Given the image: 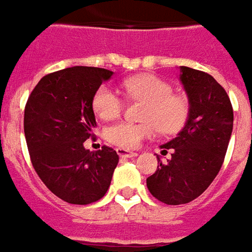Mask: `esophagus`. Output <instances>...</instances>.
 Instances as JSON below:
<instances>
[{"mask_svg": "<svg viewBox=\"0 0 252 252\" xmlns=\"http://www.w3.org/2000/svg\"><path fill=\"white\" fill-rule=\"evenodd\" d=\"M117 153L119 155V158H135L138 155L137 152L127 151V149H123V148H118Z\"/></svg>", "mask_w": 252, "mask_h": 252, "instance_id": "esophagus-1", "label": "esophagus"}]
</instances>
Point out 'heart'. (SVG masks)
Here are the masks:
<instances>
[{
  "label": "heart",
  "mask_w": 252,
  "mask_h": 252,
  "mask_svg": "<svg viewBox=\"0 0 252 252\" xmlns=\"http://www.w3.org/2000/svg\"><path fill=\"white\" fill-rule=\"evenodd\" d=\"M123 94L131 100L145 103L141 119L133 123L121 121L106 130V138L114 145L131 149L141 145L142 141L152 138L158 129L163 134L178 133L186 123L190 104L186 96L172 94L171 84L151 73L123 80ZM94 114L101 119L117 118L123 108L121 96L107 85H101L94 96Z\"/></svg>",
  "instance_id": "1"
}]
</instances>
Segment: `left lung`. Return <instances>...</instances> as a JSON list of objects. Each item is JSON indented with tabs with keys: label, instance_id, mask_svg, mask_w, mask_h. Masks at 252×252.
<instances>
[{
	"label": "left lung",
	"instance_id": "1",
	"mask_svg": "<svg viewBox=\"0 0 252 252\" xmlns=\"http://www.w3.org/2000/svg\"><path fill=\"white\" fill-rule=\"evenodd\" d=\"M180 83L190 112L178 135L160 148L172 149L164 164L146 179L148 190L167 205H182L199 197L215 180L224 163L232 129L233 110L225 89L210 74L180 66Z\"/></svg>",
	"mask_w": 252,
	"mask_h": 252
}]
</instances>
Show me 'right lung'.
<instances>
[{"label": "right lung", "instance_id": "add662e5", "mask_svg": "<svg viewBox=\"0 0 252 252\" xmlns=\"http://www.w3.org/2000/svg\"><path fill=\"white\" fill-rule=\"evenodd\" d=\"M114 73L73 66L44 76L28 97L24 134L32 165L50 191L74 205L96 202L110 187L119 156L84 142L96 126L94 96Z\"/></svg>", "mask_w": 252, "mask_h": 252}]
</instances>
